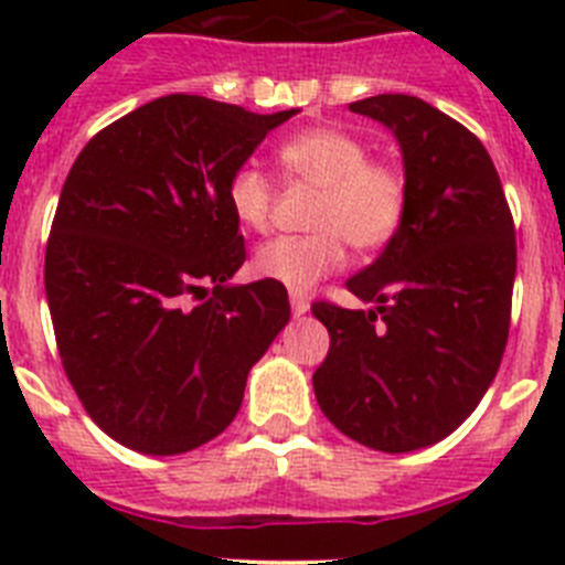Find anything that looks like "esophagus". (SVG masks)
Segmentation results:
<instances>
[{"label": "esophagus", "instance_id": "esophagus-1", "mask_svg": "<svg viewBox=\"0 0 565 565\" xmlns=\"http://www.w3.org/2000/svg\"><path fill=\"white\" fill-rule=\"evenodd\" d=\"M308 308H311L308 297H302V294H291V311H294V317H302V313H308Z\"/></svg>", "mask_w": 565, "mask_h": 565}]
</instances>
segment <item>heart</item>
I'll list each match as a JSON object with an SVG mask.
<instances>
[{"label": "heart", "mask_w": 565, "mask_h": 565, "mask_svg": "<svg viewBox=\"0 0 565 565\" xmlns=\"http://www.w3.org/2000/svg\"><path fill=\"white\" fill-rule=\"evenodd\" d=\"M288 181L317 186L302 237H274L254 254V271L288 291H308L344 263V243L356 252L387 246L407 214V178L391 161H373L367 143L342 127H311L277 149ZM271 181L252 163L226 181L228 212L239 226L266 232L274 214Z\"/></svg>", "instance_id": "obj_1"}]
</instances>
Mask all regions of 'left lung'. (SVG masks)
<instances>
[{
	"instance_id": "8db88e82",
	"label": "left lung",
	"mask_w": 565,
	"mask_h": 565,
	"mask_svg": "<svg viewBox=\"0 0 565 565\" xmlns=\"http://www.w3.org/2000/svg\"><path fill=\"white\" fill-rule=\"evenodd\" d=\"M396 135L407 214L348 291L371 311L313 302L331 333L313 393L328 422L382 452L450 436L495 379L515 286V223L476 135L416 96L351 104Z\"/></svg>"
}]
</instances>
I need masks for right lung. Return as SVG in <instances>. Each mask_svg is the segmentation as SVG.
Listing matches in <instances>:
<instances>
[{
	"instance_id": "1",
	"label": "right lung",
	"mask_w": 565,
	"mask_h": 565,
	"mask_svg": "<svg viewBox=\"0 0 565 565\" xmlns=\"http://www.w3.org/2000/svg\"><path fill=\"white\" fill-rule=\"evenodd\" d=\"M297 109L154 98L70 169L44 252L58 356L89 418L129 450L181 456L237 416L288 317L271 279L228 286L246 243L228 174Z\"/></svg>"
}]
</instances>
